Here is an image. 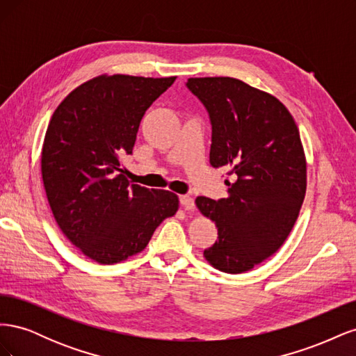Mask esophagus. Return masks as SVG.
Here are the masks:
<instances>
[{
    "label": "esophagus",
    "mask_w": 356,
    "mask_h": 356,
    "mask_svg": "<svg viewBox=\"0 0 356 356\" xmlns=\"http://www.w3.org/2000/svg\"><path fill=\"white\" fill-rule=\"evenodd\" d=\"M179 203H181V207L184 208V209H187V211L195 209V200H193V199H191L190 196H187V195L179 196Z\"/></svg>",
    "instance_id": "1"
}]
</instances>
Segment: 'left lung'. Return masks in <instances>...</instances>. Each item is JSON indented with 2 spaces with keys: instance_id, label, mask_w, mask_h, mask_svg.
I'll use <instances>...</instances> for the list:
<instances>
[{
  "instance_id": "obj_1",
  "label": "left lung",
  "mask_w": 356,
  "mask_h": 356,
  "mask_svg": "<svg viewBox=\"0 0 356 356\" xmlns=\"http://www.w3.org/2000/svg\"><path fill=\"white\" fill-rule=\"evenodd\" d=\"M187 88L209 113V163L232 175L227 197L196 199L218 229L203 257L220 272L245 273L284 245L303 204L307 163L298 127L281 101L242 80L195 77Z\"/></svg>"
}]
</instances>
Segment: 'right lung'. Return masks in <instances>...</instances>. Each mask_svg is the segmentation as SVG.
<instances>
[{
    "label": "right lung",
    "instance_id": "obj_1",
    "mask_svg": "<svg viewBox=\"0 0 356 356\" xmlns=\"http://www.w3.org/2000/svg\"><path fill=\"white\" fill-rule=\"evenodd\" d=\"M175 79L102 74L75 88L50 118L41 149L50 209L68 241L96 263L144 251L179 208L175 193L131 186L122 168L145 111Z\"/></svg>",
    "mask_w": 356,
    "mask_h": 356
}]
</instances>
